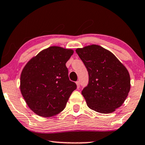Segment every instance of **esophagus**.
I'll return each instance as SVG.
<instances>
[{
  "label": "esophagus",
  "instance_id": "esophagus-1",
  "mask_svg": "<svg viewBox=\"0 0 145 145\" xmlns=\"http://www.w3.org/2000/svg\"><path fill=\"white\" fill-rule=\"evenodd\" d=\"M76 85H77V87H78V88H79V87H80V82L79 81H77V82H76Z\"/></svg>",
  "mask_w": 145,
  "mask_h": 145
}]
</instances>
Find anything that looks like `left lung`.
Returning a JSON list of instances; mask_svg holds the SVG:
<instances>
[{"mask_svg":"<svg viewBox=\"0 0 145 145\" xmlns=\"http://www.w3.org/2000/svg\"><path fill=\"white\" fill-rule=\"evenodd\" d=\"M76 51L88 72V84L82 91L88 107L101 113L116 111L130 92L128 69L111 52L99 45H89Z\"/></svg>","mask_w":145,"mask_h":145,"instance_id":"obj_1","label":"left lung"}]
</instances>
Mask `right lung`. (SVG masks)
<instances>
[{
	"mask_svg": "<svg viewBox=\"0 0 145 145\" xmlns=\"http://www.w3.org/2000/svg\"><path fill=\"white\" fill-rule=\"evenodd\" d=\"M72 49L50 46L27 63L21 74L20 90L27 106L41 117L56 116L65 109L77 86L69 80L65 63Z\"/></svg>",
	"mask_w": 145,
	"mask_h": 145,
	"instance_id": "right-lung-1",
	"label": "right lung"
}]
</instances>
